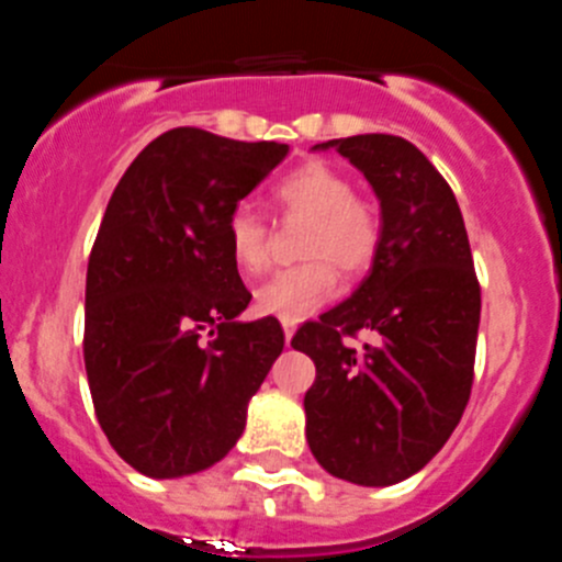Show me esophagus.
<instances>
[{
  "label": "esophagus",
  "mask_w": 562,
  "mask_h": 562,
  "mask_svg": "<svg viewBox=\"0 0 562 562\" xmlns=\"http://www.w3.org/2000/svg\"><path fill=\"white\" fill-rule=\"evenodd\" d=\"M281 326H284V342H286V346H290L292 335H295V326H297V321H281Z\"/></svg>",
  "instance_id": "1"
}]
</instances>
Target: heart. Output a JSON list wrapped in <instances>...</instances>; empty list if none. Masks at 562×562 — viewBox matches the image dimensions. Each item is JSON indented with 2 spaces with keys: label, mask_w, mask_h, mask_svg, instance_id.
Segmentation results:
<instances>
[{
  "label": "heart",
  "mask_w": 562,
  "mask_h": 562,
  "mask_svg": "<svg viewBox=\"0 0 562 562\" xmlns=\"http://www.w3.org/2000/svg\"><path fill=\"white\" fill-rule=\"evenodd\" d=\"M272 200L284 213L306 216L301 252L306 261L278 270L256 286L258 315L297 321L324 306L337 290V271L360 276L380 250V213L351 193L349 177L324 160L301 162L272 186ZM227 250L233 265L252 276L267 261V225L250 205L227 216Z\"/></svg>",
  "instance_id": "b5f03b06"
}]
</instances>
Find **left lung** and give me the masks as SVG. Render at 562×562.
<instances>
[{
	"mask_svg": "<svg viewBox=\"0 0 562 562\" xmlns=\"http://www.w3.org/2000/svg\"><path fill=\"white\" fill-rule=\"evenodd\" d=\"M335 148L374 188L382 238L362 284L292 337L315 362L306 441L326 473L360 486L411 479L450 439L473 389L481 286L459 202L414 143L355 134ZM378 335L355 350L341 340Z\"/></svg>",
	"mask_w": 562,
	"mask_h": 562,
	"instance_id": "obj_1",
	"label": "left lung"
}]
</instances>
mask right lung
Listing matches in <instances>:
<instances>
[{"mask_svg":"<svg viewBox=\"0 0 562 562\" xmlns=\"http://www.w3.org/2000/svg\"><path fill=\"white\" fill-rule=\"evenodd\" d=\"M286 151L171 128L109 200L87 267L83 362L109 445L148 479L225 459L284 349L276 317L238 321L252 295L227 250V216Z\"/></svg>","mask_w":562,"mask_h":562,"instance_id":"add662e5","label":"right lung"}]
</instances>
